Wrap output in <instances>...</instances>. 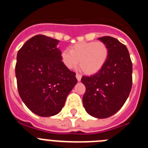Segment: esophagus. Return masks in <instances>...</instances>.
I'll return each instance as SVG.
<instances>
[{
    "label": "esophagus",
    "mask_w": 148,
    "mask_h": 148,
    "mask_svg": "<svg viewBox=\"0 0 148 148\" xmlns=\"http://www.w3.org/2000/svg\"><path fill=\"white\" fill-rule=\"evenodd\" d=\"M75 76H76L77 80H78V82H80L81 79H82V75H81V74H78V73H76V75H75Z\"/></svg>",
    "instance_id": "34e87169"
}]
</instances>
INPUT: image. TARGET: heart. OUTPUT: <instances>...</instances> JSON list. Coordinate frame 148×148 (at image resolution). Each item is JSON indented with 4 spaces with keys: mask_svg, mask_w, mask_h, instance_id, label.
<instances>
[{
    "mask_svg": "<svg viewBox=\"0 0 148 148\" xmlns=\"http://www.w3.org/2000/svg\"><path fill=\"white\" fill-rule=\"evenodd\" d=\"M109 56L108 45L102 41L80 42L74 44L70 50L64 49L61 54L63 64L68 69L79 65L87 74L97 73L104 66Z\"/></svg>",
    "mask_w": 148,
    "mask_h": 148,
    "instance_id": "heart-1",
    "label": "heart"
}]
</instances>
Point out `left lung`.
Masks as SVG:
<instances>
[{
  "label": "left lung",
  "mask_w": 148,
  "mask_h": 148,
  "mask_svg": "<svg viewBox=\"0 0 148 148\" xmlns=\"http://www.w3.org/2000/svg\"><path fill=\"white\" fill-rule=\"evenodd\" d=\"M109 49L108 61L99 72L84 75L85 85L83 104L90 116L105 119L121 108L129 96L132 87L133 65L126 46L110 36L99 38Z\"/></svg>",
  "instance_id": "left-lung-1"
}]
</instances>
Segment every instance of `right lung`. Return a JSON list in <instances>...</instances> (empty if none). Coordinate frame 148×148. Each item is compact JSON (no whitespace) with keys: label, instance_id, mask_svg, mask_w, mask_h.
Here are the masks:
<instances>
[{"label":"right lung","instance_id":"1","mask_svg":"<svg viewBox=\"0 0 148 148\" xmlns=\"http://www.w3.org/2000/svg\"><path fill=\"white\" fill-rule=\"evenodd\" d=\"M59 40L38 35L29 39L17 55L18 93L38 116L58 114L77 83L75 73L63 64Z\"/></svg>","mask_w":148,"mask_h":148}]
</instances>
